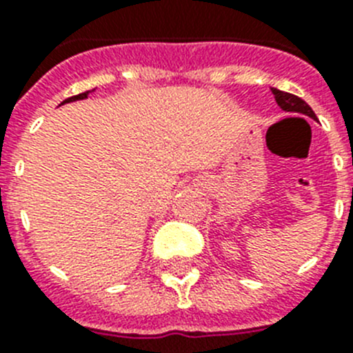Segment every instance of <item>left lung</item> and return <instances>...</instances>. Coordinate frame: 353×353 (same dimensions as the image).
<instances>
[{
    "label": "left lung",
    "instance_id": "1",
    "mask_svg": "<svg viewBox=\"0 0 353 353\" xmlns=\"http://www.w3.org/2000/svg\"><path fill=\"white\" fill-rule=\"evenodd\" d=\"M270 90H272L277 105H279L283 111H288V113H301V114H305V117L313 118V120H316V114L313 113V109L305 104V101H302L301 97L293 95V93L281 92V90H277V88H270Z\"/></svg>",
    "mask_w": 353,
    "mask_h": 353
}]
</instances>
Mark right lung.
Wrapping results in <instances>:
<instances>
[{"instance_id":"add662e5","label":"right lung","mask_w":353,"mask_h":353,"mask_svg":"<svg viewBox=\"0 0 353 353\" xmlns=\"http://www.w3.org/2000/svg\"><path fill=\"white\" fill-rule=\"evenodd\" d=\"M90 92H84V93H79V95H74V97H68L67 101H63L61 104H65V102H74V101H83V99H86L88 97Z\"/></svg>"}]
</instances>
